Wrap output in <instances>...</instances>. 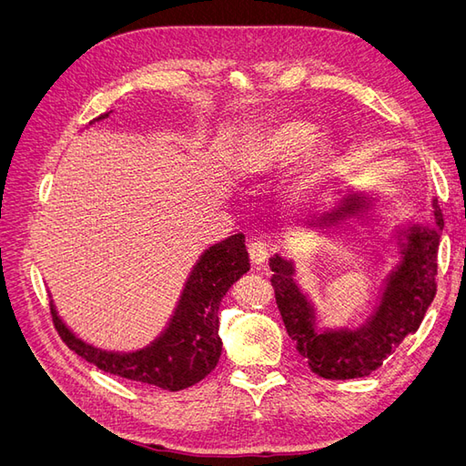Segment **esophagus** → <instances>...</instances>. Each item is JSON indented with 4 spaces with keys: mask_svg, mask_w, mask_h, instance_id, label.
Returning a JSON list of instances; mask_svg holds the SVG:
<instances>
[{
    "mask_svg": "<svg viewBox=\"0 0 466 466\" xmlns=\"http://www.w3.org/2000/svg\"><path fill=\"white\" fill-rule=\"evenodd\" d=\"M248 257L255 266H264L268 260V247L264 241H252L248 245Z\"/></svg>",
    "mask_w": 466,
    "mask_h": 466,
    "instance_id": "obj_1",
    "label": "esophagus"
}]
</instances>
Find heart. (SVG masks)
I'll use <instances>...</instances> for the list:
<instances>
[{"label":"heart","mask_w":466,"mask_h":466,"mask_svg":"<svg viewBox=\"0 0 466 466\" xmlns=\"http://www.w3.org/2000/svg\"><path fill=\"white\" fill-rule=\"evenodd\" d=\"M307 137H309V126L301 122H291V124L281 126V128L270 137V142L264 146L262 153L250 157V163H248L250 168H255V171H270V168L288 163L293 155L299 153V149L307 142ZM322 157H324V146L320 142L309 144L303 157V165L293 182L295 190L305 194L315 188Z\"/></svg>","instance_id":"1"}]
</instances>
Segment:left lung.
Segmentation results:
<instances>
[{"label":"left lung","instance_id":"1","mask_svg":"<svg viewBox=\"0 0 466 466\" xmlns=\"http://www.w3.org/2000/svg\"><path fill=\"white\" fill-rule=\"evenodd\" d=\"M363 198L351 194L342 204L327 211L320 223L332 225L338 219L363 211ZM433 229L412 228L408 233L404 258L389 281L375 315L358 330L317 332L315 311L293 279V264L281 257L270 258V281L276 293L279 315L286 330L298 344V351L309 368L322 379L344 380L370 375L383 363L404 338L418 330L437 291V248L443 214L433 200Z\"/></svg>","mask_w":466,"mask_h":466}]
</instances>
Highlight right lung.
I'll return each mask as SVG.
<instances>
[{
    "label": "right lung",
    "mask_w": 466,
    "mask_h": 466,
    "mask_svg": "<svg viewBox=\"0 0 466 466\" xmlns=\"http://www.w3.org/2000/svg\"><path fill=\"white\" fill-rule=\"evenodd\" d=\"M108 112L96 120L106 118ZM250 270L245 237L238 233L209 247L187 281L168 329L151 346L132 354L96 350L69 332L50 307L66 346L98 370L165 390H182L202 380L221 356L218 311L225 293Z\"/></svg>",
    "instance_id": "right-lung-1"
}]
</instances>
